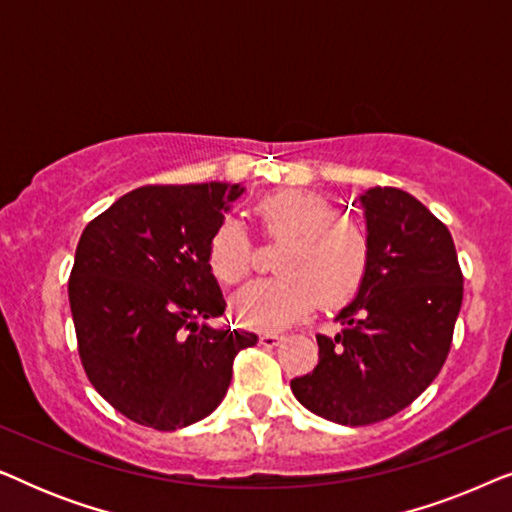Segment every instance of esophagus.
I'll list each match as a JSON object with an SVG mask.
<instances>
[{
	"mask_svg": "<svg viewBox=\"0 0 512 512\" xmlns=\"http://www.w3.org/2000/svg\"><path fill=\"white\" fill-rule=\"evenodd\" d=\"M258 340H261L263 347H277L279 342H282L284 338H282V335H279V333H263Z\"/></svg>",
	"mask_w": 512,
	"mask_h": 512,
	"instance_id": "obj_1",
	"label": "esophagus"
}]
</instances>
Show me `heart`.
<instances>
[{
	"mask_svg": "<svg viewBox=\"0 0 512 512\" xmlns=\"http://www.w3.org/2000/svg\"><path fill=\"white\" fill-rule=\"evenodd\" d=\"M254 214L270 237H282L275 270L235 293L233 312L242 326L279 331L305 317L312 305L338 307L359 293L368 275L370 240L359 221L335 214L317 193L286 188L254 202ZM207 263L221 284H237L249 272L251 244L240 221L219 223L207 244Z\"/></svg>",
	"mask_w": 512,
	"mask_h": 512,
	"instance_id": "1",
	"label": "heart"
}]
</instances>
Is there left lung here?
Wrapping results in <instances>:
<instances>
[{
	"mask_svg": "<svg viewBox=\"0 0 512 512\" xmlns=\"http://www.w3.org/2000/svg\"><path fill=\"white\" fill-rule=\"evenodd\" d=\"M359 202L368 275L335 314L340 331L317 335V368L291 380L307 410L342 426L382 422L436 380L464 298L450 230L422 202L389 186L368 188Z\"/></svg>",
	"mask_w": 512,
	"mask_h": 512,
	"instance_id": "1",
	"label": "left lung"
}]
</instances>
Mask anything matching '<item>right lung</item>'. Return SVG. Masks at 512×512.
Returning <instances> with one entry per match:
<instances>
[{
	"instance_id": "obj_1",
	"label": "right lung",
	"mask_w": 512,
	"mask_h": 512,
	"mask_svg": "<svg viewBox=\"0 0 512 512\" xmlns=\"http://www.w3.org/2000/svg\"><path fill=\"white\" fill-rule=\"evenodd\" d=\"M244 191L226 181L142 186L83 230L69 277L81 363L132 422L174 431L212 415L235 354L258 342L209 326L226 300L207 244Z\"/></svg>"
}]
</instances>
